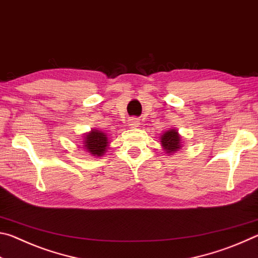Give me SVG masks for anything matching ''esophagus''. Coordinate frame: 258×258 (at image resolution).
<instances>
[{
    "label": "esophagus",
    "instance_id": "obj_1",
    "mask_svg": "<svg viewBox=\"0 0 258 258\" xmlns=\"http://www.w3.org/2000/svg\"><path fill=\"white\" fill-rule=\"evenodd\" d=\"M128 126L132 128H137L140 126V121L138 118H130L128 119Z\"/></svg>",
    "mask_w": 258,
    "mask_h": 258
}]
</instances>
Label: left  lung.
Segmentation results:
<instances>
[{
  "label": "left lung",
  "instance_id": "8db88e82",
  "mask_svg": "<svg viewBox=\"0 0 258 258\" xmlns=\"http://www.w3.org/2000/svg\"><path fill=\"white\" fill-rule=\"evenodd\" d=\"M160 145L166 154L171 156L182 148V138L176 128H169L160 137Z\"/></svg>",
  "mask_w": 258,
  "mask_h": 258
}]
</instances>
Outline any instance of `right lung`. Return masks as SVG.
Instances as JSON below:
<instances>
[{"instance_id": "1", "label": "right lung", "mask_w": 258, "mask_h": 258, "mask_svg": "<svg viewBox=\"0 0 258 258\" xmlns=\"http://www.w3.org/2000/svg\"><path fill=\"white\" fill-rule=\"evenodd\" d=\"M109 143L110 141H109L107 134L97 128H93L89 133H85L84 138H83V148L91 156L94 157H102L106 154Z\"/></svg>"}]
</instances>
